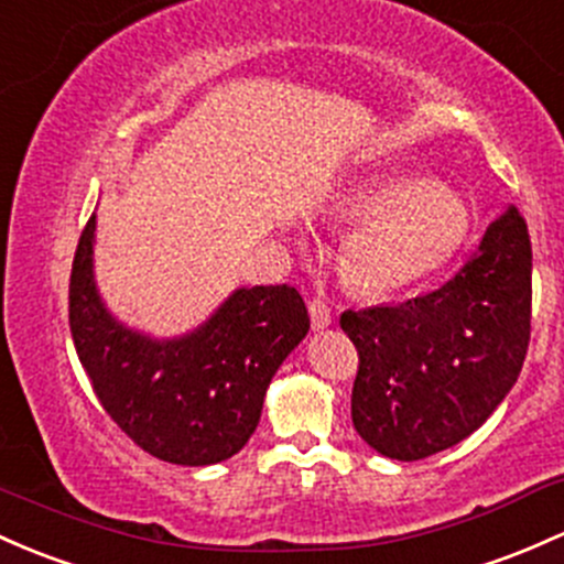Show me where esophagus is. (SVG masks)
Masks as SVG:
<instances>
[{
    "instance_id": "1",
    "label": "esophagus",
    "mask_w": 564,
    "mask_h": 564,
    "mask_svg": "<svg viewBox=\"0 0 564 564\" xmlns=\"http://www.w3.org/2000/svg\"><path fill=\"white\" fill-rule=\"evenodd\" d=\"M308 317H312V328L314 330H323L330 325V304L323 299V295H314L312 301H308Z\"/></svg>"
}]
</instances>
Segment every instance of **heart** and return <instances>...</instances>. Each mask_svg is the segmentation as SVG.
I'll return each instance as SVG.
<instances>
[{"label": "heart", "instance_id": "1", "mask_svg": "<svg viewBox=\"0 0 564 564\" xmlns=\"http://www.w3.org/2000/svg\"><path fill=\"white\" fill-rule=\"evenodd\" d=\"M347 226L338 271L360 293H395L425 280L454 258L468 236V209L457 193L433 183L349 187L328 212Z\"/></svg>", "mask_w": 564, "mask_h": 564}]
</instances>
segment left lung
Wrapping results in <instances>:
<instances>
[{
  "instance_id": "left-lung-1",
  "label": "left lung",
  "mask_w": 564,
  "mask_h": 564,
  "mask_svg": "<svg viewBox=\"0 0 564 564\" xmlns=\"http://www.w3.org/2000/svg\"><path fill=\"white\" fill-rule=\"evenodd\" d=\"M532 247L508 207L438 290L344 312L355 344L352 422L379 454L425 459L468 438L517 381L530 347Z\"/></svg>"
}]
</instances>
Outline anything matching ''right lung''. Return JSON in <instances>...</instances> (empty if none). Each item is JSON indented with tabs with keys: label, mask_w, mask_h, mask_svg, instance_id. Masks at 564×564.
I'll return each instance as SVG.
<instances>
[{
	"label": "right lung",
	"mask_w": 564,
	"mask_h": 564,
	"mask_svg": "<svg viewBox=\"0 0 564 564\" xmlns=\"http://www.w3.org/2000/svg\"><path fill=\"white\" fill-rule=\"evenodd\" d=\"M96 215L83 228L69 276V328L77 357L112 422L153 457L215 465L256 433L265 390L308 330L290 284L239 288L183 338L126 328L94 282Z\"/></svg>",
	"instance_id": "add662e5"
}]
</instances>
